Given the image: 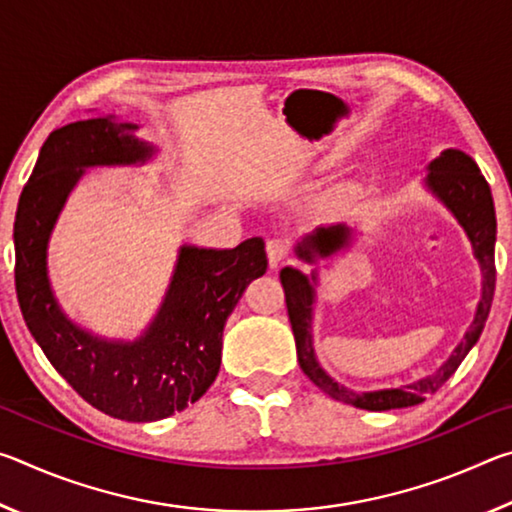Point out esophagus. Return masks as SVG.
<instances>
[{
	"label": "esophagus",
	"instance_id": "obj_1",
	"mask_svg": "<svg viewBox=\"0 0 512 512\" xmlns=\"http://www.w3.org/2000/svg\"><path fill=\"white\" fill-rule=\"evenodd\" d=\"M291 246L287 239H268L266 241V255H268V264L275 268L277 264H282L284 259L289 257Z\"/></svg>",
	"mask_w": 512,
	"mask_h": 512
}]
</instances>
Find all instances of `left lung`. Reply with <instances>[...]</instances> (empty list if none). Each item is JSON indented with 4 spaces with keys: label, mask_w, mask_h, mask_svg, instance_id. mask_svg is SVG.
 <instances>
[{
    "label": "left lung",
    "mask_w": 512,
    "mask_h": 512,
    "mask_svg": "<svg viewBox=\"0 0 512 512\" xmlns=\"http://www.w3.org/2000/svg\"><path fill=\"white\" fill-rule=\"evenodd\" d=\"M427 187L433 196L443 203L449 212L456 216V221L463 225L467 232V239L472 241L474 257L481 264V300L476 307V314L470 329H467L463 341L456 345V350L449 354V359L431 375H424L420 379L411 381L406 386L397 388H384V391H370V393H357L350 388L341 386L334 381L327 372L320 368L314 352V336H311V305L316 300V271L307 277L300 273L298 268H282L280 280L284 287V296H287V311L291 320L293 336H296V350L298 361L305 375L314 381V384L325 391L334 400L357 406V409L366 411H391V409H406V406H415L427 400L429 395L438 391L445 381L454 375L461 361L467 357V352L474 348L483 332L485 320L490 314L492 296H495V239H497V219H495V203H492L490 185L485 183L481 169L470 155L447 149L438 155L436 160L429 164ZM350 230L345 225H329V228H318L314 235L302 239L298 244L296 253L300 259L307 262H316V257H329L336 250L348 244Z\"/></svg>",
    "instance_id": "obj_1"
}]
</instances>
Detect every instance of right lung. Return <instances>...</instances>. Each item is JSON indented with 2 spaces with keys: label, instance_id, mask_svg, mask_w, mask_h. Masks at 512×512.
Returning <instances> with one entry per match:
<instances>
[{
  "label": "right lung",
  "instance_id": "1",
  "mask_svg": "<svg viewBox=\"0 0 512 512\" xmlns=\"http://www.w3.org/2000/svg\"><path fill=\"white\" fill-rule=\"evenodd\" d=\"M135 131L108 115L72 121L47 137L17 203L15 289L33 339L85 402L110 418L153 422L187 409L212 386L225 320L268 259L262 237L230 250L183 246L158 316L140 339L106 341L74 325L49 287V235L85 169L151 160L155 149Z\"/></svg>",
  "mask_w": 512,
  "mask_h": 512
}]
</instances>
